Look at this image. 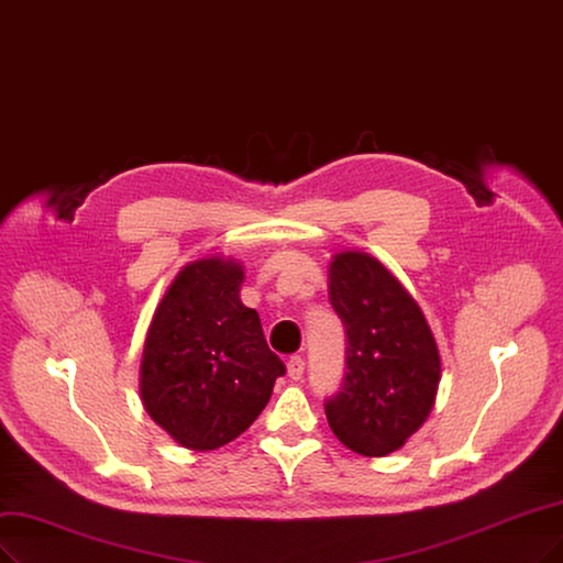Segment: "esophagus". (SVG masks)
I'll return each instance as SVG.
<instances>
[{
  "instance_id": "1",
  "label": "esophagus",
  "mask_w": 563,
  "mask_h": 563,
  "mask_svg": "<svg viewBox=\"0 0 563 563\" xmlns=\"http://www.w3.org/2000/svg\"><path fill=\"white\" fill-rule=\"evenodd\" d=\"M303 360L299 357V355H295V357H289V362H287V376L292 378V380H301V376H303Z\"/></svg>"
}]
</instances>
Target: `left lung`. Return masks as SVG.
Segmentation results:
<instances>
[{
    "instance_id": "8db88e82",
    "label": "left lung",
    "mask_w": 563,
    "mask_h": 563,
    "mask_svg": "<svg viewBox=\"0 0 563 563\" xmlns=\"http://www.w3.org/2000/svg\"><path fill=\"white\" fill-rule=\"evenodd\" d=\"M329 299L347 334V371L324 404L327 422L352 452L385 456L429 418L441 383L439 345L418 301L366 253L334 255Z\"/></svg>"
}]
</instances>
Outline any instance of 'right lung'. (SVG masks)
<instances>
[{
  "label": "right lung",
  "mask_w": 563,
  "mask_h": 563,
  "mask_svg": "<svg viewBox=\"0 0 563 563\" xmlns=\"http://www.w3.org/2000/svg\"><path fill=\"white\" fill-rule=\"evenodd\" d=\"M243 266L190 262L162 297L143 343L139 389L151 418L187 450L234 441L271 399L285 364L257 310L241 303Z\"/></svg>",
  "instance_id": "1"
}]
</instances>
